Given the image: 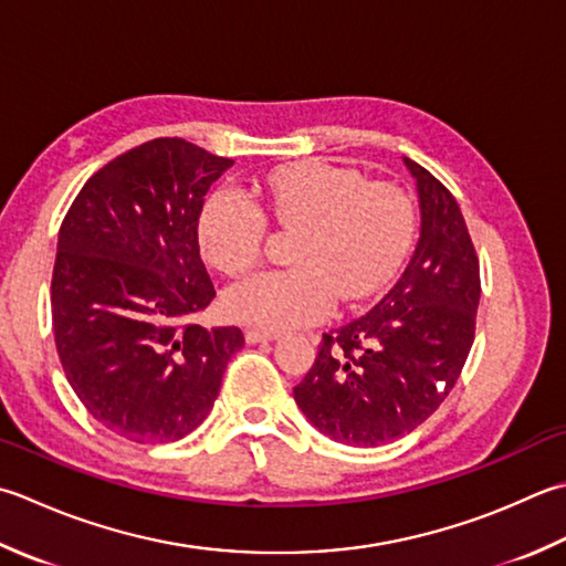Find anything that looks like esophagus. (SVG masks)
Listing matches in <instances>:
<instances>
[{"instance_id":"34e87169","label":"esophagus","mask_w":566,"mask_h":566,"mask_svg":"<svg viewBox=\"0 0 566 566\" xmlns=\"http://www.w3.org/2000/svg\"><path fill=\"white\" fill-rule=\"evenodd\" d=\"M276 334L274 331H264V328H245V340L248 343H268L274 340Z\"/></svg>"}]
</instances>
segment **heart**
<instances>
[{"instance_id": "1", "label": "heart", "mask_w": 566, "mask_h": 566, "mask_svg": "<svg viewBox=\"0 0 566 566\" xmlns=\"http://www.w3.org/2000/svg\"><path fill=\"white\" fill-rule=\"evenodd\" d=\"M250 196L220 188L196 226L203 260L228 276L252 270L264 240V213L302 230L294 270L260 272L226 292L230 318L260 328H294L326 318L336 304L380 292L400 268L415 235V206L402 188L368 184L348 166L304 161L268 171Z\"/></svg>"}]
</instances>
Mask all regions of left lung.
Here are the masks:
<instances>
[{"instance_id": "obj_1", "label": "left lung", "mask_w": 566, "mask_h": 566, "mask_svg": "<svg viewBox=\"0 0 566 566\" xmlns=\"http://www.w3.org/2000/svg\"><path fill=\"white\" fill-rule=\"evenodd\" d=\"M417 181L419 240L400 280L368 314L324 334L294 400L321 434L380 447L447 400L469 358L481 298L479 258L457 198L405 157Z\"/></svg>"}]
</instances>
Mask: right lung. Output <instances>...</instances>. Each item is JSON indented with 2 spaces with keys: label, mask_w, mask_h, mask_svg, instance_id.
<instances>
[{
  "label": "right lung",
  "mask_w": 566,
  "mask_h": 566,
  "mask_svg": "<svg viewBox=\"0 0 566 566\" xmlns=\"http://www.w3.org/2000/svg\"><path fill=\"white\" fill-rule=\"evenodd\" d=\"M230 166L179 137L144 142L93 174L63 218L55 348L93 419L137 444L191 434L245 343L238 326L191 324L216 296L198 216Z\"/></svg>",
  "instance_id": "obj_1"
}]
</instances>
